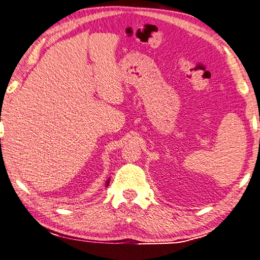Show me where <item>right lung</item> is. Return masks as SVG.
Wrapping results in <instances>:
<instances>
[{
	"label": "right lung",
	"mask_w": 260,
	"mask_h": 260,
	"mask_svg": "<svg viewBox=\"0 0 260 260\" xmlns=\"http://www.w3.org/2000/svg\"><path fill=\"white\" fill-rule=\"evenodd\" d=\"M108 185H109V181H108V182H107V186H108Z\"/></svg>",
	"instance_id": "right-lung-1"
}]
</instances>
